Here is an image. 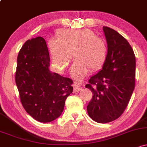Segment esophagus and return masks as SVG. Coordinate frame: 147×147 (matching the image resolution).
Listing matches in <instances>:
<instances>
[{
    "label": "esophagus",
    "mask_w": 147,
    "mask_h": 147,
    "mask_svg": "<svg viewBox=\"0 0 147 147\" xmlns=\"http://www.w3.org/2000/svg\"><path fill=\"white\" fill-rule=\"evenodd\" d=\"M82 87L79 86L78 84H76V83H75V84H74V92H79V91L81 90Z\"/></svg>",
    "instance_id": "esophagus-1"
}]
</instances>
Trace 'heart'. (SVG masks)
Returning <instances> with one entry per match:
<instances>
[{
    "instance_id": "b5f03b06",
    "label": "heart",
    "mask_w": 147,
    "mask_h": 147,
    "mask_svg": "<svg viewBox=\"0 0 147 147\" xmlns=\"http://www.w3.org/2000/svg\"><path fill=\"white\" fill-rule=\"evenodd\" d=\"M48 46L52 67L58 73L64 71L73 55L76 60L71 74L78 82L83 79L90 69L94 71L100 69L107 57L105 40L90 29L61 30L57 33V39L50 40Z\"/></svg>"
}]
</instances>
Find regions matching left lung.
<instances>
[{
    "mask_svg": "<svg viewBox=\"0 0 147 147\" xmlns=\"http://www.w3.org/2000/svg\"><path fill=\"white\" fill-rule=\"evenodd\" d=\"M103 31L107 42L106 60L86 86L93 94L87 106L88 115L99 123L111 122L123 113L135 88L136 68L127 40L111 28L103 26Z\"/></svg>",
    "mask_w": 147,
    "mask_h": 147,
    "instance_id": "obj_1",
    "label": "left lung"
}]
</instances>
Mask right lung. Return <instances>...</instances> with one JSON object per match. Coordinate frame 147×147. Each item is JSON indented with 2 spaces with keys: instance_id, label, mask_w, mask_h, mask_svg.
<instances>
[{
  "instance_id": "add662e5",
  "label": "right lung",
  "mask_w": 147,
  "mask_h": 147,
  "mask_svg": "<svg viewBox=\"0 0 147 147\" xmlns=\"http://www.w3.org/2000/svg\"><path fill=\"white\" fill-rule=\"evenodd\" d=\"M46 42L38 36L24 44L17 57L15 82L26 111L41 123L61 116L66 99L73 92V81L49 70Z\"/></svg>"
}]
</instances>
